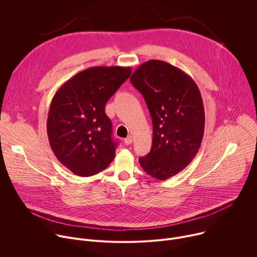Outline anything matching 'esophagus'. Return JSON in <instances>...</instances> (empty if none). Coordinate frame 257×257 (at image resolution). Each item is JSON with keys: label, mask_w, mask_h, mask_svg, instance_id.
I'll return each mask as SVG.
<instances>
[{"label": "esophagus", "mask_w": 257, "mask_h": 257, "mask_svg": "<svg viewBox=\"0 0 257 257\" xmlns=\"http://www.w3.org/2000/svg\"><path fill=\"white\" fill-rule=\"evenodd\" d=\"M132 141H133V138H132V136H127L125 139H124V143L126 144V145H130L131 143H132Z\"/></svg>", "instance_id": "esophagus-1"}]
</instances>
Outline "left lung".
Wrapping results in <instances>:
<instances>
[{
  "label": "left lung",
  "mask_w": 257,
  "mask_h": 257,
  "mask_svg": "<svg viewBox=\"0 0 257 257\" xmlns=\"http://www.w3.org/2000/svg\"><path fill=\"white\" fill-rule=\"evenodd\" d=\"M143 95L153 120V144L139 159L153 178L167 180L195 158L204 133V107L194 80L179 68L160 60L140 65L130 77Z\"/></svg>",
  "instance_id": "8db88e82"
}]
</instances>
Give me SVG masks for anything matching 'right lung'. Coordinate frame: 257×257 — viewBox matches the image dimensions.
<instances>
[{
	"label": "right lung",
	"instance_id": "1",
	"mask_svg": "<svg viewBox=\"0 0 257 257\" xmlns=\"http://www.w3.org/2000/svg\"><path fill=\"white\" fill-rule=\"evenodd\" d=\"M131 75L130 67H91L66 81L55 93L47 121L52 151L77 176L104 170L115 158L106 101Z\"/></svg>",
	"mask_w": 257,
	"mask_h": 257
}]
</instances>
